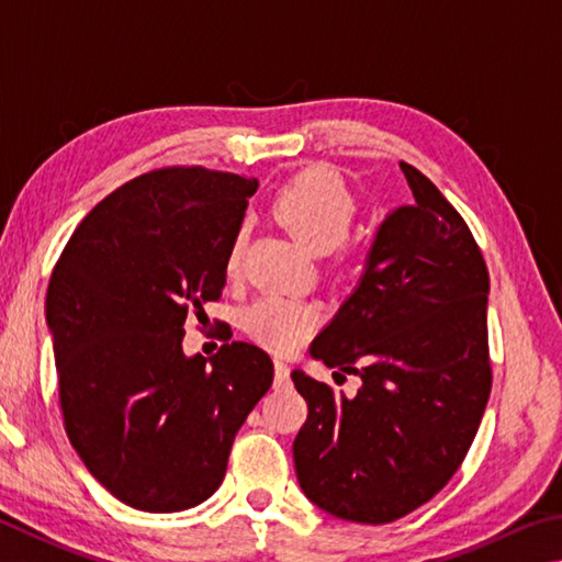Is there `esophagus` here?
I'll return each mask as SVG.
<instances>
[{
	"instance_id": "34e87169",
	"label": "esophagus",
	"mask_w": 562,
	"mask_h": 562,
	"mask_svg": "<svg viewBox=\"0 0 562 562\" xmlns=\"http://www.w3.org/2000/svg\"><path fill=\"white\" fill-rule=\"evenodd\" d=\"M290 381V366L282 359H274V385H284Z\"/></svg>"
}]
</instances>
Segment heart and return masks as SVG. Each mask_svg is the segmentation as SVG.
<instances>
[{"mask_svg": "<svg viewBox=\"0 0 562 562\" xmlns=\"http://www.w3.org/2000/svg\"><path fill=\"white\" fill-rule=\"evenodd\" d=\"M272 213L300 246L314 255H326L349 238L356 218V201L344 179L331 169H310L278 191ZM246 248V228L236 233L228 250V270L240 265ZM316 324L310 304L284 297H262L243 312V326L272 349H290Z\"/></svg>", "mask_w": 562, "mask_h": 562, "instance_id": "1", "label": "heart"}]
</instances>
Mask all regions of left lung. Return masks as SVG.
<instances>
[{
    "instance_id": "1",
    "label": "left lung",
    "mask_w": 562,
    "mask_h": 562,
    "mask_svg": "<svg viewBox=\"0 0 562 562\" xmlns=\"http://www.w3.org/2000/svg\"><path fill=\"white\" fill-rule=\"evenodd\" d=\"M401 169L411 203L385 213L359 284L310 346L312 359L359 375V393L292 371L310 407L292 445L302 492L373 526L450 482L492 393L482 250L440 189Z\"/></svg>"
}]
</instances>
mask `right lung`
Listing matches in <instances>:
<instances>
[{"label": "right lung", "mask_w": 562, "mask_h": 562, "mask_svg": "<svg viewBox=\"0 0 562 562\" xmlns=\"http://www.w3.org/2000/svg\"><path fill=\"white\" fill-rule=\"evenodd\" d=\"M258 179L203 167L137 177L88 213L50 274L46 324L60 411L88 472L149 514L216 492L233 440L272 385L248 341L183 353L187 314L226 288L228 250Z\"/></svg>", "instance_id": "add662e5"}]
</instances>
